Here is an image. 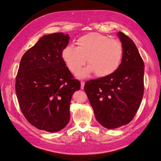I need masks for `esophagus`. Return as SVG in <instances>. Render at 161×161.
Returning <instances> with one entry per match:
<instances>
[{"label": "esophagus", "instance_id": "obj_1", "mask_svg": "<svg viewBox=\"0 0 161 161\" xmlns=\"http://www.w3.org/2000/svg\"><path fill=\"white\" fill-rule=\"evenodd\" d=\"M84 85H85V83L84 82V81H81V82H80V88H81V90H83V89H84Z\"/></svg>", "mask_w": 161, "mask_h": 161}]
</instances>
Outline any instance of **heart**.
<instances>
[{"label": "heart", "mask_w": 161, "mask_h": 161, "mask_svg": "<svg viewBox=\"0 0 161 161\" xmlns=\"http://www.w3.org/2000/svg\"><path fill=\"white\" fill-rule=\"evenodd\" d=\"M122 46L119 41L107 36L92 33L77 41V47L66 45L62 51V58L68 68L77 74L86 62L89 65L80 73L86 77L95 72L97 77L112 75L119 66L122 58Z\"/></svg>", "instance_id": "obj_1"}]
</instances>
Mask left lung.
<instances>
[{
  "mask_svg": "<svg viewBox=\"0 0 161 161\" xmlns=\"http://www.w3.org/2000/svg\"><path fill=\"white\" fill-rule=\"evenodd\" d=\"M122 59L112 75L86 81L85 92L96 120L108 129L128 124L137 112L144 92V63L132 39L122 32Z\"/></svg>",
  "mask_w": 161,
  "mask_h": 161,
  "instance_id": "obj_1",
  "label": "left lung"
}]
</instances>
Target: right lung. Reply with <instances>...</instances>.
<instances>
[{
    "mask_svg": "<svg viewBox=\"0 0 161 161\" xmlns=\"http://www.w3.org/2000/svg\"><path fill=\"white\" fill-rule=\"evenodd\" d=\"M69 36H43L21 57L15 79V92L21 112L39 130L57 132L70 119L71 99L80 89L62 58Z\"/></svg>",
    "mask_w": 161,
    "mask_h": 161,
    "instance_id": "add662e5",
    "label": "right lung"
}]
</instances>
